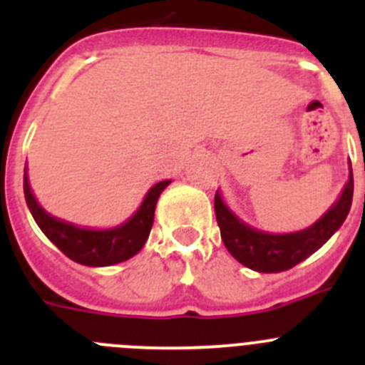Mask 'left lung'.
<instances>
[{
    "label": "left lung",
    "instance_id": "8db88e82",
    "mask_svg": "<svg viewBox=\"0 0 365 365\" xmlns=\"http://www.w3.org/2000/svg\"><path fill=\"white\" fill-rule=\"evenodd\" d=\"M353 202V168L349 163V180L341 190V195L314 225L305 230L291 234H269L248 227L234 212H230L221 193L215 192L214 208L217 217L221 240L228 252L241 265L256 272H283L292 269L299 261L314 254L329 237L346 221Z\"/></svg>",
    "mask_w": 365,
    "mask_h": 365
}]
</instances>
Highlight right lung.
<instances>
[{
	"instance_id": "right-lung-1",
	"label": "right lung",
	"mask_w": 365,
	"mask_h": 365,
	"mask_svg": "<svg viewBox=\"0 0 365 365\" xmlns=\"http://www.w3.org/2000/svg\"><path fill=\"white\" fill-rule=\"evenodd\" d=\"M172 180H160L146 193L143 205L120 227L108 230L80 228L76 225L53 217L38 205L29 186L27 168L24 175V192L29 210L47 237L56 245L69 259L86 267H109L130 259L144 247L151 227L157 199Z\"/></svg>"
}]
</instances>
